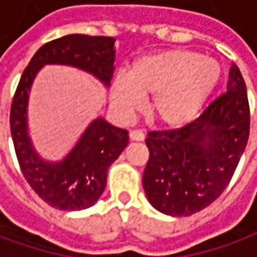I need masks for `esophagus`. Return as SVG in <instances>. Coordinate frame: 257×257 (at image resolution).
Segmentation results:
<instances>
[{"mask_svg": "<svg viewBox=\"0 0 257 257\" xmlns=\"http://www.w3.org/2000/svg\"><path fill=\"white\" fill-rule=\"evenodd\" d=\"M129 138L132 142H143L145 140V134L140 131H131L129 132Z\"/></svg>", "mask_w": 257, "mask_h": 257, "instance_id": "1", "label": "esophagus"}]
</instances>
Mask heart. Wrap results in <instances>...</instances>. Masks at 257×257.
<instances>
[{
	"label": "heart",
	"instance_id": "obj_1",
	"mask_svg": "<svg viewBox=\"0 0 257 257\" xmlns=\"http://www.w3.org/2000/svg\"><path fill=\"white\" fill-rule=\"evenodd\" d=\"M221 77L217 60L202 53L172 49L136 59L128 75L114 78L110 99L122 118L131 117L153 95L150 115L160 126L182 128L191 122Z\"/></svg>",
	"mask_w": 257,
	"mask_h": 257
}]
</instances>
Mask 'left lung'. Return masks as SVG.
I'll return each mask as SVG.
<instances>
[{
	"label": "left lung",
	"mask_w": 257,
	"mask_h": 257,
	"mask_svg": "<svg viewBox=\"0 0 257 257\" xmlns=\"http://www.w3.org/2000/svg\"><path fill=\"white\" fill-rule=\"evenodd\" d=\"M246 85L235 63L227 92L193 122L150 132V158L143 173L147 199L169 216H190L206 208L230 183L249 138Z\"/></svg>",
	"instance_id": "obj_1"
}]
</instances>
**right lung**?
<instances>
[{"instance_id":"right-lung-1","label":"right lung","mask_w":257,"mask_h":257,"mask_svg":"<svg viewBox=\"0 0 257 257\" xmlns=\"http://www.w3.org/2000/svg\"><path fill=\"white\" fill-rule=\"evenodd\" d=\"M112 37L68 34L42 45L25 68L11 107V134L23 176L48 205L60 210L86 209L100 198L107 171L128 146V131L95 118L63 160H44L29 135V100L37 74L47 64H63L93 75L106 88L115 62Z\"/></svg>"}]
</instances>
